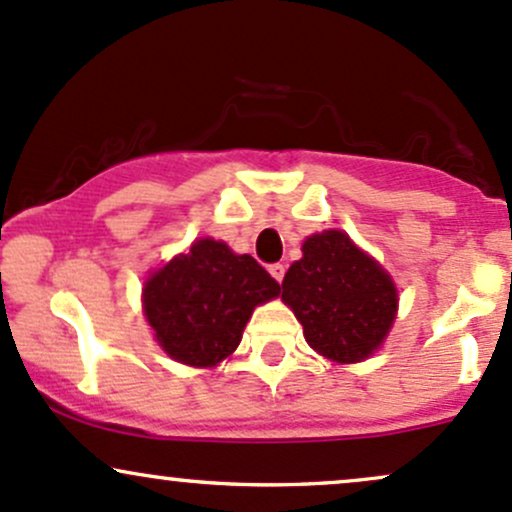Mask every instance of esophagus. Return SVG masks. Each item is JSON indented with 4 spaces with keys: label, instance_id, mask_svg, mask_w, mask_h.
I'll return each instance as SVG.
<instances>
[{
    "label": "esophagus",
    "instance_id": "obj_1",
    "mask_svg": "<svg viewBox=\"0 0 512 512\" xmlns=\"http://www.w3.org/2000/svg\"><path fill=\"white\" fill-rule=\"evenodd\" d=\"M269 274H272V277L277 279V282H282L284 274H286V267L282 265V262H274V265H269Z\"/></svg>",
    "mask_w": 512,
    "mask_h": 512
}]
</instances>
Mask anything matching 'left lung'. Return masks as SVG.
Masks as SVG:
<instances>
[{
	"label": "left lung",
	"mask_w": 512,
	"mask_h": 512,
	"mask_svg": "<svg viewBox=\"0 0 512 512\" xmlns=\"http://www.w3.org/2000/svg\"><path fill=\"white\" fill-rule=\"evenodd\" d=\"M282 289L308 345L333 362L372 355L396 318L391 277L342 230L311 235Z\"/></svg>",
	"instance_id": "obj_1"
}]
</instances>
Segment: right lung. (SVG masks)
<instances>
[{"instance_id":"obj_1","label":"right lung","mask_w":512,"mask_h":512,"mask_svg":"<svg viewBox=\"0 0 512 512\" xmlns=\"http://www.w3.org/2000/svg\"><path fill=\"white\" fill-rule=\"evenodd\" d=\"M274 296L277 279L255 257L204 238L145 282L143 308L167 355L213 367L240 345L257 303Z\"/></svg>"}]
</instances>
